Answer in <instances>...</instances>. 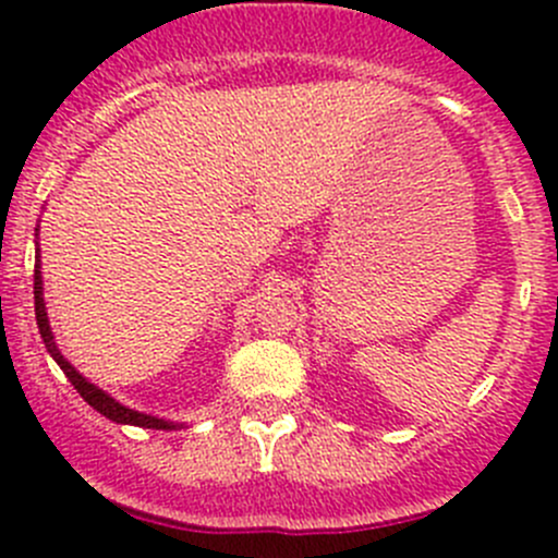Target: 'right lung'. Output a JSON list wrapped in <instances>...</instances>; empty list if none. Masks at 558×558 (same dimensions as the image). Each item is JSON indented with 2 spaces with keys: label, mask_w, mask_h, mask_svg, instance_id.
<instances>
[{
  "label": "right lung",
  "mask_w": 558,
  "mask_h": 558,
  "mask_svg": "<svg viewBox=\"0 0 558 558\" xmlns=\"http://www.w3.org/2000/svg\"><path fill=\"white\" fill-rule=\"evenodd\" d=\"M35 315H37L39 337H43L45 348H48V353H50V356H53V362L59 364L61 369H64V375H66V378H70V384L77 388V393H81V397L86 399V402L92 404V408L97 410V413H102L105 418L116 421V424L143 426V429H165V432L183 429V424H178V421L156 418V415L140 413V410L126 408V404H121V402H118V399H112L110 393L102 391V388H99L97 384H92V380H88V378H83V375L77 373V369L72 367L70 362H66L64 353H61L59 345H56L53 331H50L48 311H45V300H43V272H39V245H37V264H35Z\"/></svg>",
  "instance_id": "right-lung-1"
}]
</instances>
